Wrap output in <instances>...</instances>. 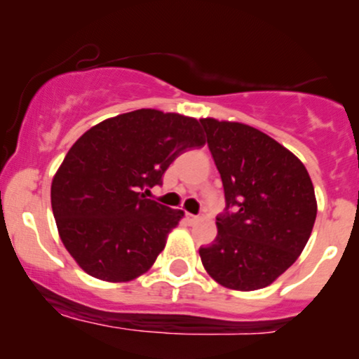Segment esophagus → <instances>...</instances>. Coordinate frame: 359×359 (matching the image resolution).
I'll list each match as a JSON object with an SVG mask.
<instances>
[{
	"mask_svg": "<svg viewBox=\"0 0 359 359\" xmlns=\"http://www.w3.org/2000/svg\"><path fill=\"white\" fill-rule=\"evenodd\" d=\"M187 221H189V222H197V221H199V217L194 216V214H189V212H187Z\"/></svg>",
	"mask_w": 359,
	"mask_h": 359,
	"instance_id": "obj_1",
	"label": "esophagus"
}]
</instances>
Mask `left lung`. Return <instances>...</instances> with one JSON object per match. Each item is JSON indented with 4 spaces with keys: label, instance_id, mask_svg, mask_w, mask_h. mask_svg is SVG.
I'll return each instance as SVG.
<instances>
[{
    "label": "left lung",
    "instance_id": "8db88e82",
    "mask_svg": "<svg viewBox=\"0 0 359 359\" xmlns=\"http://www.w3.org/2000/svg\"><path fill=\"white\" fill-rule=\"evenodd\" d=\"M201 125L226 197L216 240L199 250L204 269L231 290L269 287L294 265L314 228L317 201L307 168L257 128L214 118Z\"/></svg>",
    "mask_w": 359,
    "mask_h": 359
}]
</instances>
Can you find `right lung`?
I'll use <instances>...</instances> for the list:
<instances>
[{
    "label": "right lung",
    "instance_id": "right-lung-1",
    "mask_svg": "<svg viewBox=\"0 0 359 359\" xmlns=\"http://www.w3.org/2000/svg\"><path fill=\"white\" fill-rule=\"evenodd\" d=\"M205 143L196 118L137 109L97 123L52 180L59 236L86 273L130 282L150 270L184 211L147 199L172 162Z\"/></svg>",
    "mask_w": 359,
    "mask_h": 359
}]
</instances>
